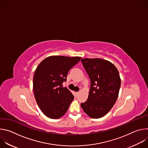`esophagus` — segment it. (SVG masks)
<instances>
[{
  "label": "esophagus",
  "instance_id": "esophagus-1",
  "mask_svg": "<svg viewBox=\"0 0 148 148\" xmlns=\"http://www.w3.org/2000/svg\"><path fill=\"white\" fill-rule=\"evenodd\" d=\"M79 92H75V94H76V95H77V96H78V94H79Z\"/></svg>",
  "mask_w": 148,
  "mask_h": 148
}]
</instances>
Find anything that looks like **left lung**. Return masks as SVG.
Returning <instances> with one entry per match:
<instances>
[{
  "label": "left lung",
  "mask_w": 148,
  "mask_h": 148,
  "mask_svg": "<svg viewBox=\"0 0 148 148\" xmlns=\"http://www.w3.org/2000/svg\"><path fill=\"white\" fill-rule=\"evenodd\" d=\"M81 61L91 80L88 99L81 107L91 118H101L111 110L118 98L121 83L118 70L106 60L86 58Z\"/></svg>",
  "instance_id": "1"
}]
</instances>
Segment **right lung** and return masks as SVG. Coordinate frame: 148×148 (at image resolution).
<instances>
[{
    "instance_id": "obj_1",
    "label": "right lung",
    "mask_w": 148,
    "mask_h": 148,
    "mask_svg": "<svg viewBox=\"0 0 148 148\" xmlns=\"http://www.w3.org/2000/svg\"><path fill=\"white\" fill-rule=\"evenodd\" d=\"M81 57L49 56L37 67L33 77V90L38 107L46 116L58 119L67 111L74 95L62 83L69 71Z\"/></svg>"
}]
</instances>
